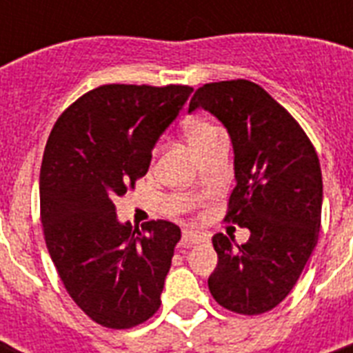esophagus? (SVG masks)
<instances>
[{"mask_svg":"<svg viewBox=\"0 0 353 353\" xmlns=\"http://www.w3.org/2000/svg\"><path fill=\"white\" fill-rule=\"evenodd\" d=\"M205 234L198 231H192V229H183V243H199V241H205Z\"/></svg>","mask_w":353,"mask_h":353,"instance_id":"esophagus-1","label":"esophagus"}]
</instances>
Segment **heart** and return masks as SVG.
Wrapping results in <instances>:
<instances>
[{
	"label": "heart",
	"mask_w": 353,
	"mask_h": 353,
	"mask_svg": "<svg viewBox=\"0 0 353 353\" xmlns=\"http://www.w3.org/2000/svg\"><path fill=\"white\" fill-rule=\"evenodd\" d=\"M221 130L216 128L212 122L203 121V119H198V121H192L187 128V137L192 144L194 150H199L201 146L209 143L210 139H214L216 135H220Z\"/></svg>",
	"instance_id": "heart-1"
}]
</instances>
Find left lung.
<instances>
[{
	"mask_svg": "<svg viewBox=\"0 0 353 353\" xmlns=\"http://www.w3.org/2000/svg\"><path fill=\"white\" fill-rule=\"evenodd\" d=\"M203 108L227 128L236 187L227 221L251 236H212L218 265L209 276L214 301L229 312L260 315L290 295L317 245L323 174L301 124L268 91L238 79L196 90L188 113Z\"/></svg>",
	"mask_w": 353,
	"mask_h": 353,
	"instance_id": "left-lung-1",
	"label": "left lung"
}]
</instances>
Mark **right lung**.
<instances>
[{"label":"right lung","instance_id":"obj_1","mask_svg":"<svg viewBox=\"0 0 353 353\" xmlns=\"http://www.w3.org/2000/svg\"><path fill=\"white\" fill-rule=\"evenodd\" d=\"M190 85L108 84L58 117L40 168L47 249L77 306L101 326L128 330L161 306L181 229L121 223L115 198L148 172L157 139L179 115Z\"/></svg>","mask_w":353,"mask_h":353}]
</instances>
